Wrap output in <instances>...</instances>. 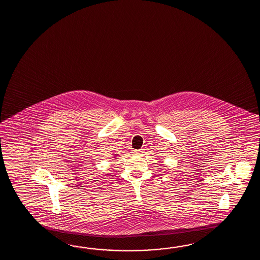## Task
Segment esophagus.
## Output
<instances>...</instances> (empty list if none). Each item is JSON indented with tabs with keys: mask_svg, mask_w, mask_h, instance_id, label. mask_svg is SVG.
I'll use <instances>...</instances> for the list:
<instances>
[{
	"mask_svg": "<svg viewBox=\"0 0 260 260\" xmlns=\"http://www.w3.org/2000/svg\"><path fill=\"white\" fill-rule=\"evenodd\" d=\"M134 153L136 155H140L142 153V151L139 150V149H138V150H134Z\"/></svg>",
	"mask_w": 260,
	"mask_h": 260,
	"instance_id": "1",
	"label": "esophagus"
}]
</instances>
